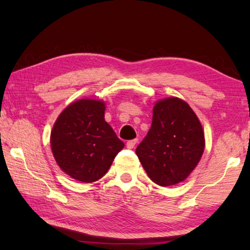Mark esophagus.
Wrapping results in <instances>:
<instances>
[{
	"mask_svg": "<svg viewBox=\"0 0 250 250\" xmlns=\"http://www.w3.org/2000/svg\"><path fill=\"white\" fill-rule=\"evenodd\" d=\"M137 142H138V139H133V140H129L128 142H126V147H128V149H133L134 146L137 145Z\"/></svg>",
	"mask_w": 250,
	"mask_h": 250,
	"instance_id": "34e87169",
	"label": "esophagus"
}]
</instances>
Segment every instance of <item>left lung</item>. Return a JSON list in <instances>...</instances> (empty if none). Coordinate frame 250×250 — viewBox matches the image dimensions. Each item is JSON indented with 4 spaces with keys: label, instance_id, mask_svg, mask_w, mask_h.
Masks as SVG:
<instances>
[{
    "label": "left lung",
    "instance_id": "obj_1",
    "mask_svg": "<svg viewBox=\"0 0 250 250\" xmlns=\"http://www.w3.org/2000/svg\"><path fill=\"white\" fill-rule=\"evenodd\" d=\"M204 146L198 118L185 101L173 97L155 104L151 128L135 153L154 183L168 186L189 175Z\"/></svg>",
    "mask_w": 250,
    "mask_h": 250
}]
</instances>
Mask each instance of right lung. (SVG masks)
I'll list each match as a JSON object with an SVG mask.
<instances>
[{
  "label": "right lung",
  "mask_w": 250,
  "mask_h": 250,
  "mask_svg": "<svg viewBox=\"0 0 250 250\" xmlns=\"http://www.w3.org/2000/svg\"><path fill=\"white\" fill-rule=\"evenodd\" d=\"M50 146L62 171L75 180L91 183L108 172L125 143L104 121L103 101L82 99L58 117Z\"/></svg>",
  "instance_id": "1"
}]
</instances>
